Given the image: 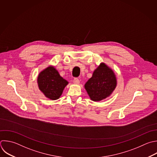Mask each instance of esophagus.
Segmentation results:
<instances>
[{
	"label": "esophagus",
	"mask_w": 157,
	"mask_h": 157,
	"mask_svg": "<svg viewBox=\"0 0 157 157\" xmlns=\"http://www.w3.org/2000/svg\"><path fill=\"white\" fill-rule=\"evenodd\" d=\"M73 82H74V83L75 84V85H78V84L80 83V81H79L78 78H74V80H73Z\"/></svg>",
	"instance_id": "34e87169"
}]
</instances>
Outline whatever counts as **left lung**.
Masks as SVG:
<instances>
[{"label":"left lung","instance_id":"1","mask_svg":"<svg viewBox=\"0 0 157 157\" xmlns=\"http://www.w3.org/2000/svg\"><path fill=\"white\" fill-rule=\"evenodd\" d=\"M117 85V77L113 71L104 63H101L84 87L90 99L97 102L109 97Z\"/></svg>","mask_w":157,"mask_h":157}]
</instances>
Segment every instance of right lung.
Instances as JSON below:
<instances>
[{
  "instance_id": "1",
  "label": "right lung",
  "mask_w": 157,
  "mask_h": 157,
  "mask_svg": "<svg viewBox=\"0 0 157 157\" xmlns=\"http://www.w3.org/2000/svg\"><path fill=\"white\" fill-rule=\"evenodd\" d=\"M37 82L39 89L46 98L51 100L59 99L69 83L53 66H49L40 71Z\"/></svg>"
}]
</instances>
